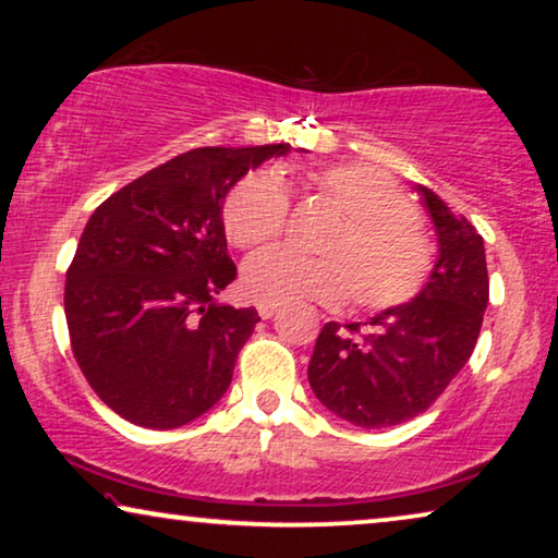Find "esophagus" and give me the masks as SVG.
Here are the masks:
<instances>
[{
  "label": "esophagus",
  "mask_w": 558,
  "mask_h": 558,
  "mask_svg": "<svg viewBox=\"0 0 558 558\" xmlns=\"http://www.w3.org/2000/svg\"><path fill=\"white\" fill-rule=\"evenodd\" d=\"M258 317H262V319H269V317H274V315H277V304H258Z\"/></svg>",
  "instance_id": "1"
}]
</instances>
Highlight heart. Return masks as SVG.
<instances>
[{"instance_id": "obj_1", "label": "heart", "mask_w": 558, "mask_h": 558, "mask_svg": "<svg viewBox=\"0 0 558 558\" xmlns=\"http://www.w3.org/2000/svg\"><path fill=\"white\" fill-rule=\"evenodd\" d=\"M312 182L345 216L319 248L327 258L262 251L243 264V292L262 304H340L353 292L363 310H391L414 300L429 279L434 256L403 190L363 162L325 167ZM287 216V187L274 172L246 174L223 203L226 235L239 248L277 241Z\"/></svg>"}]
</instances>
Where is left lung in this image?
I'll return each instance as SVG.
<instances>
[{
  "instance_id": "8db88e82",
  "label": "left lung",
  "mask_w": 558,
  "mask_h": 558,
  "mask_svg": "<svg viewBox=\"0 0 558 558\" xmlns=\"http://www.w3.org/2000/svg\"><path fill=\"white\" fill-rule=\"evenodd\" d=\"M437 233V262L414 300L371 317V330L327 323L307 378L325 409L361 429L409 422L439 399L475 350L490 296L485 246L468 218L416 185Z\"/></svg>"
}]
</instances>
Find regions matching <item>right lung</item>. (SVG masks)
Segmentation results:
<instances>
[{
	"label": "right lung",
	"mask_w": 558,
	"mask_h": 558,
	"mask_svg": "<svg viewBox=\"0 0 558 558\" xmlns=\"http://www.w3.org/2000/svg\"><path fill=\"white\" fill-rule=\"evenodd\" d=\"M289 151L190 149L94 210L65 277V319L83 376L121 418L178 429L223 399L258 323L254 307L218 302L235 279L223 201Z\"/></svg>",
	"instance_id": "obj_1"
}]
</instances>
